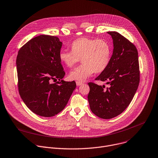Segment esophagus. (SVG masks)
I'll return each mask as SVG.
<instances>
[{
  "label": "esophagus",
  "mask_w": 158,
  "mask_h": 158,
  "mask_svg": "<svg viewBox=\"0 0 158 158\" xmlns=\"http://www.w3.org/2000/svg\"><path fill=\"white\" fill-rule=\"evenodd\" d=\"M82 82H79V81H76V85H77V86H79V85H82Z\"/></svg>",
  "instance_id": "esophagus-1"
}]
</instances>
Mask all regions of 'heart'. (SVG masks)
Segmentation results:
<instances>
[{"mask_svg": "<svg viewBox=\"0 0 158 158\" xmlns=\"http://www.w3.org/2000/svg\"><path fill=\"white\" fill-rule=\"evenodd\" d=\"M71 51L61 50L59 58L62 63L68 68L74 67L81 61L82 64L69 73V78L82 82L94 72L99 73L106 69L112 55L110 43L104 39L80 38L74 40Z\"/></svg>", "mask_w": 158, "mask_h": 158, "instance_id": "obj_1", "label": "heart"}]
</instances>
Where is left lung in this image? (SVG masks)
Segmentation results:
<instances>
[{
    "label": "left lung",
    "instance_id": "left-lung-1",
    "mask_svg": "<svg viewBox=\"0 0 158 158\" xmlns=\"http://www.w3.org/2000/svg\"><path fill=\"white\" fill-rule=\"evenodd\" d=\"M114 43L109 65L96 77L109 87L89 82L88 101L91 111L103 119L121 114L131 102L139 82L138 53L136 46L116 31H108Z\"/></svg>",
    "mask_w": 158,
    "mask_h": 158
}]
</instances>
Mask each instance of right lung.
I'll use <instances>...</instances> for the list:
<instances>
[{"label":"right lung","instance_id":"right-lung-1","mask_svg":"<svg viewBox=\"0 0 158 158\" xmlns=\"http://www.w3.org/2000/svg\"><path fill=\"white\" fill-rule=\"evenodd\" d=\"M62 42L57 36L42 35L19 51L16 64L19 91L27 107L35 114L53 117L66 107L76 87L62 79L65 72L59 58ZM59 79L51 84V80Z\"/></svg>","mask_w":158,"mask_h":158}]
</instances>
